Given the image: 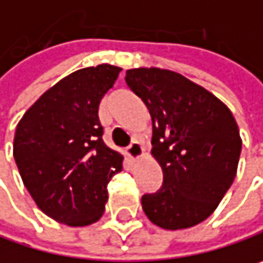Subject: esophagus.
<instances>
[{"label":"esophagus","instance_id":"esophagus-1","mask_svg":"<svg viewBox=\"0 0 263 263\" xmlns=\"http://www.w3.org/2000/svg\"><path fill=\"white\" fill-rule=\"evenodd\" d=\"M128 155H129V158H132V160L141 158V157L144 155V147H143V144H141L140 141L134 140L131 144H129V147H128Z\"/></svg>","mask_w":263,"mask_h":263}]
</instances>
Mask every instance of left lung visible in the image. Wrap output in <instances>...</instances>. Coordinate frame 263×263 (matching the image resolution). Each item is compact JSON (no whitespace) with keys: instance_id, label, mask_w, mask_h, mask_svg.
I'll use <instances>...</instances> for the list:
<instances>
[{"instance_id":"left-lung-1","label":"left lung","mask_w":263,"mask_h":263,"mask_svg":"<svg viewBox=\"0 0 263 263\" xmlns=\"http://www.w3.org/2000/svg\"><path fill=\"white\" fill-rule=\"evenodd\" d=\"M126 83L152 117V157L163 169L161 190L141 198L149 221L183 230L205 221L237 172L242 149L229 106L183 74L157 67L126 71Z\"/></svg>"}]
</instances>
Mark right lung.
Listing matches in <instances>:
<instances>
[{
	"label": "right lung",
	"instance_id": "1",
	"mask_svg": "<svg viewBox=\"0 0 263 263\" xmlns=\"http://www.w3.org/2000/svg\"><path fill=\"white\" fill-rule=\"evenodd\" d=\"M120 67L100 64L61 79L20 120L13 157L33 201L48 218L70 227L97 222L106 185L123 169V155L108 147L99 120L102 97Z\"/></svg>",
	"mask_w": 263,
	"mask_h": 263
}]
</instances>
